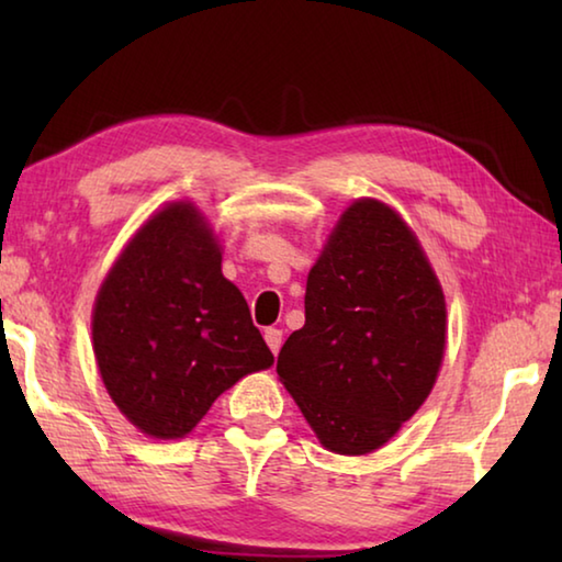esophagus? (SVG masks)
Returning <instances> with one entry per match:
<instances>
[{"mask_svg": "<svg viewBox=\"0 0 562 562\" xmlns=\"http://www.w3.org/2000/svg\"><path fill=\"white\" fill-rule=\"evenodd\" d=\"M265 341H268L272 355H278L280 347H282V329H278V327L265 329Z\"/></svg>", "mask_w": 562, "mask_h": 562, "instance_id": "obj_1", "label": "esophagus"}]
</instances>
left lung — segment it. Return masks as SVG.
<instances>
[{"mask_svg": "<svg viewBox=\"0 0 562 562\" xmlns=\"http://www.w3.org/2000/svg\"><path fill=\"white\" fill-rule=\"evenodd\" d=\"M446 345V302L422 245L392 207L357 201L310 270L304 327L278 374L322 446L379 449L426 402Z\"/></svg>", "mask_w": 562, "mask_h": 562, "instance_id": "obj_1", "label": "left lung"}]
</instances>
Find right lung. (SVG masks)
<instances>
[{
    "mask_svg": "<svg viewBox=\"0 0 562 562\" xmlns=\"http://www.w3.org/2000/svg\"><path fill=\"white\" fill-rule=\"evenodd\" d=\"M221 262L201 213L170 203L101 284L91 322L101 379L128 422L156 439L193 431L225 389L274 361Z\"/></svg>",
    "mask_w": 562,
    "mask_h": 562,
    "instance_id": "add662e5",
    "label": "right lung"
}]
</instances>
